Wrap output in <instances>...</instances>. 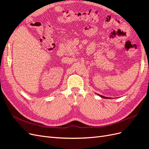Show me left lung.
<instances>
[{
  "label": "left lung",
  "instance_id": "obj_1",
  "mask_svg": "<svg viewBox=\"0 0 149 149\" xmlns=\"http://www.w3.org/2000/svg\"><path fill=\"white\" fill-rule=\"evenodd\" d=\"M99 95H100V94H99ZM100 96L101 97H104V98H107L106 97H104V96H101V95H100Z\"/></svg>",
  "mask_w": 149,
  "mask_h": 149
}]
</instances>
